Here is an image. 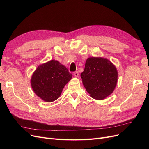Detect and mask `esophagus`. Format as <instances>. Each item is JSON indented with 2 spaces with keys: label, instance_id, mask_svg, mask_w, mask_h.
Here are the masks:
<instances>
[{
  "label": "esophagus",
  "instance_id": "34e87169",
  "mask_svg": "<svg viewBox=\"0 0 149 149\" xmlns=\"http://www.w3.org/2000/svg\"><path fill=\"white\" fill-rule=\"evenodd\" d=\"M73 74L74 76V77H76V78H78V76H79V73H78V71H75Z\"/></svg>",
  "mask_w": 149,
  "mask_h": 149
}]
</instances>
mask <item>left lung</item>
<instances>
[{
	"label": "left lung",
	"mask_w": 149,
	"mask_h": 149,
	"mask_svg": "<svg viewBox=\"0 0 149 149\" xmlns=\"http://www.w3.org/2000/svg\"><path fill=\"white\" fill-rule=\"evenodd\" d=\"M118 74L116 66L109 60L91 57L86 61L81 78L90 96L102 100L114 91L118 82Z\"/></svg>",
	"instance_id": "8db88e82"
}]
</instances>
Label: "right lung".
I'll list each match as a JSON object with an SVG mask.
<instances>
[{
	"label": "right lung",
	"instance_id": "right-lung-1",
	"mask_svg": "<svg viewBox=\"0 0 149 149\" xmlns=\"http://www.w3.org/2000/svg\"><path fill=\"white\" fill-rule=\"evenodd\" d=\"M71 78L72 74L66 66L52 60L37 67L31 76V86L37 96L50 102L60 97Z\"/></svg>",
	"mask_w": 149,
	"mask_h": 149
}]
</instances>
